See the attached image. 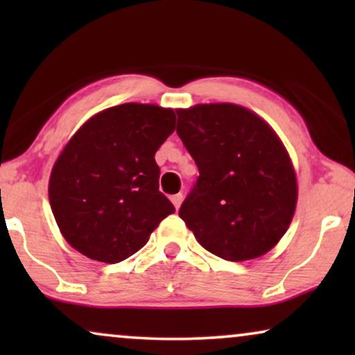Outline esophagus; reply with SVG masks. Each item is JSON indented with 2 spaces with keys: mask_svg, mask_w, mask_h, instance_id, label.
Returning <instances> with one entry per match:
<instances>
[{
  "mask_svg": "<svg viewBox=\"0 0 355 355\" xmlns=\"http://www.w3.org/2000/svg\"><path fill=\"white\" fill-rule=\"evenodd\" d=\"M171 202H173V205L176 207V210L179 207H181V203H182V193H176V196H173L171 197Z\"/></svg>",
  "mask_w": 355,
  "mask_h": 355,
  "instance_id": "obj_1",
  "label": "esophagus"
}]
</instances>
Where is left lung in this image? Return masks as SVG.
<instances>
[{"label":"left lung","mask_w":355,"mask_h":355,"mask_svg":"<svg viewBox=\"0 0 355 355\" xmlns=\"http://www.w3.org/2000/svg\"><path fill=\"white\" fill-rule=\"evenodd\" d=\"M176 132L200 176L179 208L196 239L230 261L266 254L293 221L297 181L283 142L232 103L178 110Z\"/></svg>","instance_id":"left-lung-1"}]
</instances>
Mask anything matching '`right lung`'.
Returning a JSON list of instances; mask_svg holds the SVG:
<instances>
[{
	"instance_id": "1",
	"label": "right lung",
	"mask_w": 355,
	"mask_h": 355,
	"mask_svg": "<svg viewBox=\"0 0 355 355\" xmlns=\"http://www.w3.org/2000/svg\"><path fill=\"white\" fill-rule=\"evenodd\" d=\"M176 128L173 110L124 103L90 118L51 169L50 205L64 239L92 260L118 263L174 213L159 192L155 153Z\"/></svg>"
}]
</instances>
